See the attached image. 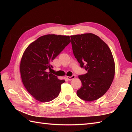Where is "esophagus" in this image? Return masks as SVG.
Wrapping results in <instances>:
<instances>
[{
	"label": "esophagus",
	"mask_w": 132,
	"mask_h": 132,
	"mask_svg": "<svg viewBox=\"0 0 132 132\" xmlns=\"http://www.w3.org/2000/svg\"><path fill=\"white\" fill-rule=\"evenodd\" d=\"M67 79L68 80H73V79L75 78V75H73L71 77H67Z\"/></svg>",
	"instance_id": "obj_1"
}]
</instances>
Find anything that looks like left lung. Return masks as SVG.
Returning <instances> with one entry per match:
<instances>
[{
    "instance_id": "obj_1",
    "label": "left lung",
    "mask_w": 132,
    "mask_h": 132,
    "mask_svg": "<svg viewBox=\"0 0 132 132\" xmlns=\"http://www.w3.org/2000/svg\"><path fill=\"white\" fill-rule=\"evenodd\" d=\"M74 56L87 73L79 75L82 84L77 91L83 100L93 101L109 89L114 77L115 65L112 54L107 44L93 34L70 36Z\"/></svg>"
}]
</instances>
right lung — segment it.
<instances>
[{"label":"right lung","mask_w":132,"mask_h":132,"mask_svg":"<svg viewBox=\"0 0 132 132\" xmlns=\"http://www.w3.org/2000/svg\"><path fill=\"white\" fill-rule=\"evenodd\" d=\"M70 42L69 36L47 35L27 47L22 57L20 70L27 91L37 100L49 102L56 98L64 80L47 72L53 60Z\"/></svg>","instance_id":"right-lung-1"}]
</instances>
